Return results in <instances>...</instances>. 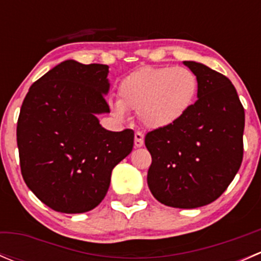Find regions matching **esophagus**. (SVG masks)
Listing matches in <instances>:
<instances>
[{"instance_id": "obj_1", "label": "esophagus", "mask_w": 261, "mask_h": 261, "mask_svg": "<svg viewBox=\"0 0 261 261\" xmlns=\"http://www.w3.org/2000/svg\"><path fill=\"white\" fill-rule=\"evenodd\" d=\"M144 145V134L140 131H136L135 133V146L141 147Z\"/></svg>"}]
</instances>
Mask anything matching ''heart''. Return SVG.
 Instances as JSON below:
<instances>
[{
	"mask_svg": "<svg viewBox=\"0 0 261 261\" xmlns=\"http://www.w3.org/2000/svg\"><path fill=\"white\" fill-rule=\"evenodd\" d=\"M198 89V77L189 68L141 67L121 81L112 111L117 117H123L126 111L139 112L146 127L164 128L188 114Z\"/></svg>",
	"mask_w": 261,
	"mask_h": 261,
	"instance_id": "obj_1",
	"label": "heart"
}]
</instances>
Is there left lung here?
I'll return each instance as SVG.
<instances>
[{
	"mask_svg": "<svg viewBox=\"0 0 261 261\" xmlns=\"http://www.w3.org/2000/svg\"><path fill=\"white\" fill-rule=\"evenodd\" d=\"M184 64L198 77V99L174 125L145 135L147 186L165 206L197 208L216 201L240 169L245 112L226 75L201 63Z\"/></svg>",
	"mask_w": 261,
	"mask_h": 261,
	"instance_id": "obj_1",
	"label": "left lung"
}]
</instances>
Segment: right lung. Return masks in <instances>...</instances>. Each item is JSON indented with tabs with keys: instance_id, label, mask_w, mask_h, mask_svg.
Returning <instances> with one entry per match:
<instances>
[{
	"instance_id": "1",
	"label": "right lung",
	"mask_w": 261,
	"mask_h": 261,
	"mask_svg": "<svg viewBox=\"0 0 261 261\" xmlns=\"http://www.w3.org/2000/svg\"><path fill=\"white\" fill-rule=\"evenodd\" d=\"M109 67L65 60L34 82L17 120L21 174L43 203L63 213L98 206L112 169L134 146L131 128L105 130Z\"/></svg>"
}]
</instances>
